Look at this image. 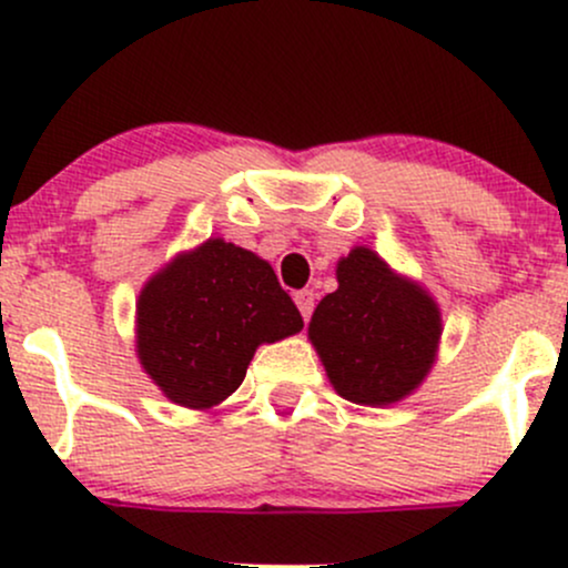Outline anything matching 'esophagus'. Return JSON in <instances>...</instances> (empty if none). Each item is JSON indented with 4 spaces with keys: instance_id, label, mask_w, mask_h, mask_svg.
Instances as JSON below:
<instances>
[{
    "instance_id": "esophagus-1",
    "label": "esophagus",
    "mask_w": 568,
    "mask_h": 568,
    "mask_svg": "<svg viewBox=\"0 0 568 568\" xmlns=\"http://www.w3.org/2000/svg\"><path fill=\"white\" fill-rule=\"evenodd\" d=\"M293 302H296L298 312H302L304 321H310V317H312V310H315V293L304 288V291H298L296 296H293Z\"/></svg>"
}]
</instances>
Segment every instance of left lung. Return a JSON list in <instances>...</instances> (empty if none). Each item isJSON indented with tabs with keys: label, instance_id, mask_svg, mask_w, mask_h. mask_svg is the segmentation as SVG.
Listing matches in <instances>:
<instances>
[{
	"label": "left lung",
	"instance_id": "1",
	"mask_svg": "<svg viewBox=\"0 0 568 568\" xmlns=\"http://www.w3.org/2000/svg\"><path fill=\"white\" fill-rule=\"evenodd\" d=\"M338 288L317 304L310 338L344 400L389 406L414 393L435 363L440 310L395 275L371 247H352L336 266Z\"/></svg>",
	"mask_w": 568,
	"mask_h": 568
}]
</instances>
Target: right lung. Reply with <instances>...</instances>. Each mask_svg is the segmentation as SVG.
<instances>
[{
    "label": "right lung",
    "mask_w": 568,
    "mask_h": 568,
    "mask_svg": "<svg viewBox=\"0 0 568 568\" xmlns=\"http://www.w3.org/2000/svg\"><path fill=\"white\" fill-rule=\"evenodd\" d=\"M135 315L143 371L168 400L200 410L243 384L258 344L304 328L275 270L221 237L162 266L143 285Z\"/></svg>",
    "instance_id": "right-lung-1"
}]
</instances>
